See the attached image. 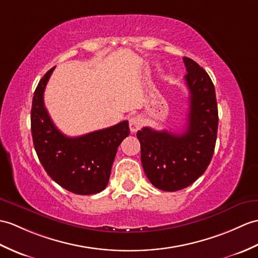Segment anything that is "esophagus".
Returning <instances> with one entry per match:
<instances>
[{"instance_id":"34e87169","label":"esophagus","mask_w":258,"mask_h":258,"mask_svg":"<svg viewBox=\"0 0 258 258\" xmlns=\"http://www.w3.org/2000/svg\"><path fill=\"white\" fill-rule=\"evenodd\" d=\"M141 126H142V118L139 115L130 118V130L132 133H135V132L139 131Z\"/></svg>"}]
</instances>
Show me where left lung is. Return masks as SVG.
Segmentation results:
<instances>
[{
  "mask_svg": "<svg viewBox=\"0 0 258 258\" xmlns=\"http://www.w3.org/2000/svg\"><path fill=\"white\" fill-rule=\"evenodd\" d=\"M190 93L187 127L180 134L143 127L136 133L145 175L155 187L177 191L192 184L212 159L218 134V104L211 78L183 57Z\"/></svg>",
  "mask_w": 258,
  "mask_h": 258,
  "instance_id": "obj_1",
  "label": "left lung"
}]
</instances>
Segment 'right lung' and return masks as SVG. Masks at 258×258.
Listing matches in <instances>:
<instances>
[{
	"label": "right lung",
	"mask_w": 258,
	"mask_h": 258,
	"mask_svg": "<svg viewBox=\"0 0 258 258\" xmlns=\"http://www.w3.org/2000/svg\"><path fill=\"white\" fill-rule=\"evenodd\" d=\"M55 67L41 78L33 97L31 127L35 151L53 181L76 195H94L109 182L117 147L130 135L128 122L68 137L59 131L44 104V91Z\"/></svg>",
	"instance_id": "1"
}]
</instances>
